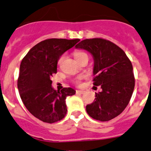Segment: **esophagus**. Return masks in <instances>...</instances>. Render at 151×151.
Here are the masks:
<instances>
[{"instance_id":"1","label":"esophagus","mask_w":151,"mask_h":151,"mask_svg":"<svg viewBox=\"0 0 151 151\" xmlns=\"http://www.w3.org/2000/svg\"><path fill=\"white\" fill-rule=\"evenodd\" d=\"M85 91H81V90H77V93H80V94H83L84 93Z\"/></svg>"}]
</instances>
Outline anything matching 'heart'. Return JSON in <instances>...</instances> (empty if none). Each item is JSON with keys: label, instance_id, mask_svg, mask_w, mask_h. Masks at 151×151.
<instances>
[{"label": "heart", "instance_id": "b5f03b06", "mask_svg": "<svg viewBox=\"0 0 151 151\" xmlns=\"http://www.w3.org/2000/svg\"><path fill=\"white\" fill-rule=\"evenodd\" d=\"M84 55H86V53H84V52H75V53H74V58H75L76 60H77V59H79V58H82L83 56H84ZM62 59H63V58H61L60 59L59 63L61 62ZM80 80H81V77H78V78H77V79H75V80H74V83H75L76 84H77V85L80 84Z\"/></svg>", "mask_w": 151, "mask_h": 151}]
</instances>
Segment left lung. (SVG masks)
I'll list each match as a JSON object with an SVG mask.
<instances>
[{
    "label": "left lung",
    "instance_id": "obj_1",
    "mask_svg": "<svg viewBox=\"0 0 151 151\" xmlns=\"http://www.w3.org/2000/svg\"><path fill=\"white\" fill-rule=\"evenodd\" d=\"M93 59V84L101 86L94 102L86 105L88 114L96 120L109 121L125 110L135 86L131 62L119 46L102 38L86 39L75 46Z\"/></svg>",
    "mask_w": 151,
    "mask_h": 151
}]
</instances>
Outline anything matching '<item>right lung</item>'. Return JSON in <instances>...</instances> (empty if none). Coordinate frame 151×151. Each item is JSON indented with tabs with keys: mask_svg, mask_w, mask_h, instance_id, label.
Segmentation results:
<instances>
[{
	"mask_svg": "<svg viewBox=\"0 0 151 151\" xmlns=\"http://www.w3.org/2000/svg\"><path fill=\"white\" fill-rule=\"evenodd\" d=\"M80 39L52 38L35 45L21 61L17 88L28 111L40 120L54 123L65 117V99L75 94L72 88L56 91L51 77L57 73L60 58Z\"/></svg>",
	"mask_w": 151,
	"mask_h": 151,
	"instance_id": "obj_1",
	"label": "right lung"
}]
</instances>
